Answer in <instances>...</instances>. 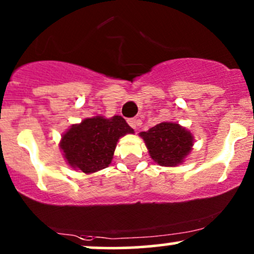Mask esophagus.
Returning <instances> with one entry per match:
<instances>
[{"label": "esophagus", "instance_id": "34e87169", "mask_svg": "<svg viewBox=\"0 0 254 254\" xmlns=\"http://www.w3.org/2000/svg\"><path fill=\"white\" fill-rule=\"evenodd\" d=\"M127 123H129V125L132 127V129H137L138 124H140V122H138L137 119H129Z\"/></svg>", "mask_w": 254, "mask_h": 254}]
</instances>
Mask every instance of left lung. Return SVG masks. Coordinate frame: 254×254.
<instances>
[{"instance_id": "8db88e82", "label": "left lung", "mask_w": 254, "mask_h": 254, "mask_svg": "<svg viewBox=\"0 0 254 254\" xmlns=\"http://www.w3.org/2000/svg\"><path fill=\"white\" fill-rule=\"evenodd\" d=\"M150 158L165 168H176L185 163L194 146V136L177 123L163 122L140 132Z\"/></svg>"}]
</instances>
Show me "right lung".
I'll list each match as a JSON object with an SVG mask.
<instances>
[{
    "mask_svg": "<svg viewBox=\"0 0 254 254\" xmlns=\"http://www.w3.org/2000/svg\"><path fill=\"white\" fill-rule=\"evenodd\" d=\"M127 133H133V129L123 117L95 116L72 124L61 136L59 146L68 166L89 175L112 163L117 143Z\"/></svg>",
    "mask_w": 254,
    "mask_h": 254,
    "instance_id": "right-lung-1",
    "label": "right lung"
}]
</instances>
